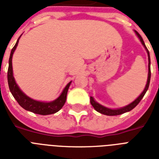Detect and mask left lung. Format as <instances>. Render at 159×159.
<instances>
[{"label": "left lung", "instance_id": "obj_1", "mask_svg": "<svg viewBox=\"0 0 159 159\" xmlns=\"http://www.w3.org/2000/svg\"><path fill=\"white\" fill-rule=\"evenodd\" d=\"M135 32L136 35L138 36V38L139 39V40H140L141 43L143 44V46L145 48L146 52L148 53V79H147V83H146V86L144 87V89L142 92L139 96L137 98H136L134 102H132L131 103H129V105L125 106H123V107H120V108H117V109H111V108H108V107H106V106H102V105L99 104L98 102H97L95 101V99L92 97H91V104L92 106L94 107V109L97 112H99L101 114H103V115H106V116H118V115H121V114L125 113V112H128V111H130L131 110H133L134 107H135L139 103L142 98L143 97V96L145 95L146 92L148 91V87H149V82H150V77H151V71H150V56H149V52H148V48L145 46V43L143 42V39L140 36V34L137 32V31L134 30Z\"/></svg>", "mask_w": 159, "mask_h": 159}]
</instances>
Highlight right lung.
I'll return each mask as SVG.
<instances>
[{
  "instance_id": "obj_1",
  "label": "right lung",
  "mask_w": 159,
  "mask_h": 159,
  "mask_svg": "<svg viewBox=\"0 0 159 159\" xmlns=\"http://www.w3.org/2000/svg\"><path fill=\"white\" fill-rule=\"evenodd\" d=\"M21 35L20 36V38ZM16 42V45L14 46L13 48L11 49V55H10V58H9V67H8V72H7V79H8V85L10 91H11V94L14 97V98L17 101L19 105L24 108L26 111H31L34 114H39V115H42V116H47V115H51V114H54L56 112L61 110L63 105L66 102L67 99V94L68 88H69L70 85L72 83V81L68 82L67 86L64 87V89L62 90V93L60 96L57 97V99L52 102H40V101H36L27 95H25L19 86L16 83L15 77L13 75V68H12V57H13L14 52L16 51V47L18 45L19 39Z\"/></svg>"
}]
</instances>
